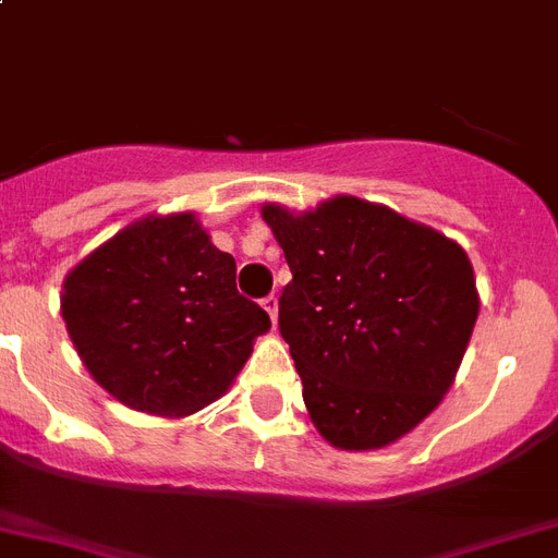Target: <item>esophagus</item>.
I'll return each instance as SVG.
<instances>
[{
  "label": "esophagus",
  "instance_id": "1",
  "mask_svg": "<svg viewBox=\"0 0 558 558\" xmlns=\"http://www.w3.org/2000/svg\"><path fill=\"white\" fill-rule=\"evenodd\" d=\"M260 303H264V308L269 312L271 323H278V294H266Z\"/></svg>",
  "mask_w": 558,
  "mask_h": 558
}]
</instances>
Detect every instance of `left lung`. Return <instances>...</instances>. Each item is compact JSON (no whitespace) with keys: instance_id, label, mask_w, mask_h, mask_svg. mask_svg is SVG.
<instances>
[{"instance_id":"left-lung-1","label":"left lung","mask_w":558,"mask_h":558,"mask_svg":"<svg viewBox=\"0 0 558 558\" xmlns=\"http://www.w3.org/2000/svg\"><path fill=\"white\" fill-rule=\"evenodd\" d=\"M292 280L278 326L312 423L345 451L391 446L437 409L474 331L471 260L446 235L368 201L306 215L264 207Z\"/></svg>"}]
</instances>
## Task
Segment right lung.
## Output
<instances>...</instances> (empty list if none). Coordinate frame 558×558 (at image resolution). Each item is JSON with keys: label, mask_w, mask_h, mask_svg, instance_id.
<instances>
[{"label": "right lung", "mask_w": 558, "mask_h": 558, "mask_svg": "<svg viewBox=\"0 0 558 558\" xmlns=\"http://www.w3.org/2000/svg\"><path fill=\"white\" fill-rule=\"evenodd\" d=\"M62 317L98 386L167 416L218 400L271 326L238 292L235 257L192 215L144 218L84 257L64 280Z\"/></svg>", "instance_id": "obj_1"}]
</instances>
